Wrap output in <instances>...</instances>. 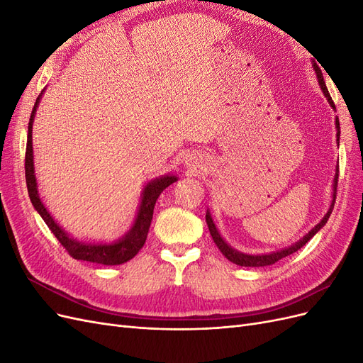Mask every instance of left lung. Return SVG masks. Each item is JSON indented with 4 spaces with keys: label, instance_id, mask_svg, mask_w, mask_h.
<instances>
[{
    "label": "left lung",
    "instance_id": "obj_1",
    "mask_svg": "<svg viewBox=\"0 0 363 363\" xmlns=\"http://www.w3.org/2000/svg\"><path fill=\"white\" fill-rule=\"evenodd\" d=\"M313 68H315V72H316V77H318V82H320V86H321V89H323V92H324V95L327 96V100H328V103H330V106L335 108V103H333V100H332V96H330V94H328V91H327V87H325V83H324V79H323V72H321V69L318 68V65L316 63H313ZM336 128H337V133H336V140H337V145H339V135H340V131H339V119L336 118ZM337 177H339V168H336V175H335V183H333V201H332V206H330V208H328V212L325 213V216L321 219V223L320 224H316L309 233H307L300 242H296L295 245H292V247H289V248H284V250H281V251H277V252H271V255H262V256H250V255H242V252H239V251H236V250H233L232 247H228L224 240H223V238H221V235L218 233V230H216V227H215V224H213V221H212V216H211V213H206V223H207V227H208V232H211V235H212V239H213V242L216 244V247L219 248V251L223 252V255L230 260V262H233V263H236V265H239V267H267V265H272V263H276V262H279L280 259H283V257H286V256H289V255H292V252H295V251H298L303 245H306L307 242H309V240L320 232V228H323L324 225H325V223H327V219L330 218V215H332V211H333V206H335V201H336V191H337Z\"/></svg>",
    "mask_w": 363,
    "mask_h": 363
}]
</instances>
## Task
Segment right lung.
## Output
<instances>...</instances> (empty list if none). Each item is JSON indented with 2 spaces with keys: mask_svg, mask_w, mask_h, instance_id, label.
<instances>
[{
  "mask_svg": "<svg viewBox=\"0 0 363 363\" xmlns=\"http://www.w3.org/2000/svg\"><path fill=\"white\" fill-rule=\"evenodd\" d=\"M40 95L35 103V107L31 111L30 123H28V135H27V148H26V182H27V189L28 196L35 206L39 215L42 216L43 221L48 225V228L52 232V235L57 238L62 247L68 251V255L77 260H86V262H94V263H101V265H121V263H125L130 259H133L139 250L144 247L147 235L150 230V224L152 219V211H155V204L159 199V195L167 189L169 184H172L175 180L174 175H164V177L156 179L145 186L144 195H142V203L140 208L138 212V218L131 227L130 232L115 244L111 245H92V244H82L77 242L75 239L69 238L63 230L56 224V221L51 218V215L47 212L45 206L42 204L38 188H36V177H35V164H33V145H31V127H33V118L36 113V107L39 104Z\"/></svg>",
  "mask_w": 363,
  "mask_h": 363,
  "instance_id": "right-lung-1",
  "label": "right lung"
}]
</instances>
